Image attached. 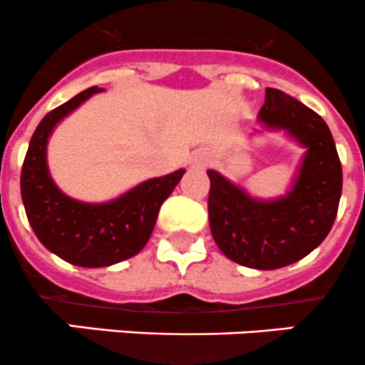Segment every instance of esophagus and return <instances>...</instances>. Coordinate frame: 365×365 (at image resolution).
Returning a JSON list of instances; mask_svg holds the SVG:
<instances>
[{
    "label": "esophagus",
    "mask_w": 365,
    "mask_h": 365,
    "mask_svg": "<svg viewBox=\"0 0 365 365\" xmlns=\"http://www.w3.org/2000/svg\"><path fill=\"white\" fill-rule=\"evenodd\" d=\"M212 161L211 154L204 153V150H198V153H195L193 156L190 158V165L191 168H197V170H204L205 167H209Z\"/></svg>",
    "instance_id": "esophagus-1"
}]
</instances>
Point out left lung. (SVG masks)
I'll return each instance as SVG.
<instances>
[{"mask_svg":"<svg viewBox=\"0 0 365 365\" xmlns=\"http://www.w3.org/2000/svg\"><path fill=\"white\" fill-rule=\"evenodd\" d=\"M282 129L305 156L287 195L259 200L216 170H207L209 227L220 250L241 266L277 269L300 261L323 243L337 216L342 168L327 122L282 90L266 88L257 115Z\"/></svg>","mask_w":365,"mask_h":365,"instance_id":"obj_1","label":"left lung"}]
</instances>
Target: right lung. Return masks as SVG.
<instances>
[{
	"label": "right lung",
	"mask_w": 365,
	"mask_h": 365,
	"mask_svg": "<svg viewBox=\"0 0 365 365\" xmlns=\"http://www.w3.org/2000/svg\"><path fill=\"white\" fill-rule=\"evenodd\" d=\"M103 88L83 90L49 111L35 129L21 172V197L35 236L49 252L83 268H104L138 254L149 241L161 204L181 181L184 168L143 181L120 197L88 204L65 195L49 175L48 142L68 113Z\"/></svg>",
	"instance_id": "obj_1"
}]
</instances>
